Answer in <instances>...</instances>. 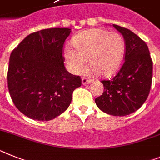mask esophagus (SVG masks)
Returning <instances> with one entry per match:
<instances>
[{
  "label": "esophagus",
  "mask_w": 160,
  "mask_h": 160,
  "mask_svg": "<svg viewBox=\"0 0 160 160\" xmlns=\"http://www.w3.org/2000/svg\"><path fill=\"white\" fill-rule=\"evenodd\" d=\"M91 79H88L87 78L83 77L82 78V82L83 85H87V84H88V83L91 82Z\"/></svg>",
  "instance_id": "1"
}]
</instances>
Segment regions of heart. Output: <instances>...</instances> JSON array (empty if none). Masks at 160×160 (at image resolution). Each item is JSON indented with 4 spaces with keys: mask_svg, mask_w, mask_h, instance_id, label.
Listing matches in <instances>:
<instances>
[{
    "mask_svg": "<svg viewBox=\"0 0 160 160\" xmlns=\"http://www.w3.org/2000/svg\"><path fill=\"white\" fill-rule=\"evenodd\" d=\"M74 49L68 47L65 57L75 73H82L89 61L91 71L99 77H108L119 69L125 56V43L120 34L92 29L76 35Z\"/></svg>",
    "mask_w": 160,
    "mask_h": 160,
    "instance_id": "b5f03b06",
    "label": "heart"
}]
</instances>
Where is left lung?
<instances>
[{
  "label": "left lung",
  "mask_w": 160,
  "mask_h": 160,
  "mask_svg": "<svg viewBox=\"0 0 160 160\" xmlns=\"http://www.w3.org/2000/svg\"><path fill=\"white\" fill-rule=\"evenodd\" d=\"M125 43V61L116 76L103 80V92L95 99L101 111L124 117L141 108L152 82L153 62L147 43L130 30L113 24Z\"/></svg>",
  "instance_id": "left-lung-1"
}]
</instances>
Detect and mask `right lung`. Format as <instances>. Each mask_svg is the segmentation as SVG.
I'll use <instances>...</instances> for the list:
<instances>
[{
    "instance_id": "1",
    "label": "right lung",
    "mask_w": 160,
    "mask_h": 160,
    "mask_svg": "<svg viewBox=\"0 0 160 160\" xmlns=\"http://www.w3.org/2000/svg\"><path fill=\"white\" fill-rule=\"evenodd\" d=\"M69 28H49L27 35L9 57L8 89L19 111L31 119L51 121L69 108L79 76L64 65Z\"/></svg>"
}]
</instances>
